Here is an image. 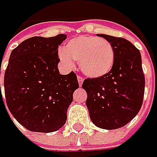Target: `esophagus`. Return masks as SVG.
Segmentation results:
<instances>
[{
  "mask_svg": "<svg viewBox=\"0 0 157 157\" xmlns=\"http://www.w3.org/2000/svg\"><path fill=\"white\" fill-rule=\"evenodd\" d=\"M77 79H78V82H79V85L82 86L83 81H84V78H83L82 76H80V75H78V76H77Z\"/></svg>",
  "mask_w": 157,
  "mask_h": 157,
  "instance_id": "esophagus-1",
  "label": "esophagus"
}]
</instances>
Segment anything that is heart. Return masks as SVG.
<instances>
[{
  "label": "heart",
  "instance_id": "b5f03b06",
  "mask_svg": "<svg viewBox=\"0 0 157 157\" xmlns=\"http://www.w3.org/2000/svg\"><path fill=\"white\" fill-rule=\"evenodd\" d=\"M60 60L72 66L78 60L82 72L89 78H98L108 74L115 60L113 46L108 41L97 36L83 35L71 39L64 50L59 52Z\"/></svg>",
  "mask_w": 157,
  "mask_h": 157
}]
</instances>
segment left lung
Here are the masks:
<instances>
[{
  "instance_id": "8db88e82",
  "label": "left lung",
  "mask_w": 157,
  "mask_h": 157,
  "mask_svg": "<svg viewBox=\"0 0 157 157\" xmlns=\"http://www.w3.org/2000/svg\"><path fill=\"white\" fill-rule=\"evenodd\" d=\"M113 46L115 60L112 71L98 78H86V107L93 124L103 129L126 126L140 112L144 95L145 78L139 49L129 41L105 34Z\"/></svg>"
}]
</instances>
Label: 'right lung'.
<instances>
[{"label": "right lung", "mask_w": 157, "mask_h": 157, "mask_svg": "<svg viewBox=\"0 0 157 157\" xmlns=\"http://www.w3.org/2000/svg\"><path fill=\"white\" fill-rule=\"evenodd\" d=\"M65 39V34L31 37L11 53L3 83L6 105L29 131L54 132L66 123L79 84L73 71L62 75L58 69V48ZM0 99L3 101L2 91Z\"/></svg>", "instance_id": "obj_1"}]
</instances>
